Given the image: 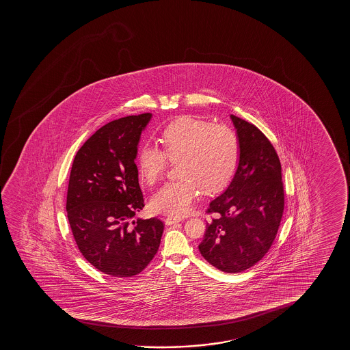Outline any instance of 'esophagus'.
Returning a JSON list of instances; mask_svg holds the SVG:
<instances>
[{"instance_id":"esophagus-1","label":"esophagus","mask_w":350,"mask_h":350,"mask_svg":"<svg viewBox=\"0 0 350 350\" xmlns=\"http://www.w3.org/2000/svg\"><path fill=\"white\" fill-rule=\"evenodd\" d=\"M179 221H182V219H178V217H173V216H167L166 219H165V224L166 225H173V224H177Z\"/></svg>"}]
</instances>
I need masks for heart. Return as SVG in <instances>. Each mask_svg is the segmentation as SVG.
<instances>
[{"label": "heart", "instance_id": "1", "mask_svg": "<svg viewBox=\"0 0 350 350\" xmlns=\"http://www.w3.org/2000/svg\"><path fill=\"white\" fill-rule=\"evenodd\" d=\"M163 152L144 146L137 154V171L142 182L153 185L163 177L168 160L177 163L178 182L166 183L154 193V213L180 217L190 211L200 187L215 193L228 185L239 165L240 144L233 130L213 125L192 116L179 117L163 129Z\"/></svg>", "mask_w": 350, "mask_h": 350}]
</instances>
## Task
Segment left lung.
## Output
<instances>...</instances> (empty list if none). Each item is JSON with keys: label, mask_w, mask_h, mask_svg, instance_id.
<instances>
[{"label": "left lung", "mask_w": 350, "mask_h": 350, "mask_svg": "<svg viewBox=\"0 0 350 350\" xmlns=\"http://www.w3.org/2000/svg\"><path fill=\"white\" fill-rule=\"evenodd\" d=\"M239 139L240 159L234 177L208 213L219 219L206 224L198 249L206 262L224 273H241L263 258L282 219L281 163L260 130L230 115Z\"/></svg>", "instance_id": "obj_1"}]
</instances>
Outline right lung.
<instances>
[{
  "mask_svg": "<svg viewBox=\"0 0 350 350\" xmlns=\"http://www.w3.org/2000/svg\"><path fill=\"white\" fill-rule=\"evenodd\" d=\"M152 113L128 116L96 130L79 149L69 178L68 220L82 256L101 273L130 278L158 252L157 217L133 220L144 206L135 163Z\"/></svg>",
  "mask_w": 350,
  "mask_h": 350,
  "instance_id": "add662e5",
  "label": "right lung"
}]
</instances>
